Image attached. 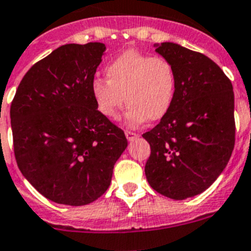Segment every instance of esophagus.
<instances>
[{
  "mask_svg": "<svg viewBox=\"0 0 251 251\" xmlns=\"http://www.w3.org/2000/svg\"><path fill=\"white\" fill-rule=\"evenodd\" d=\"M125 135H126V138H127L128 141H133L135 138L138 137V133L132 132V131H125Z\"/></svg>",
  "mask_w": 251,
  "mask_h": 251,
  "instance_id": "34e87169",
  "label": "esophagus"
}]
</instances>
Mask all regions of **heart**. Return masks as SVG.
<instances>
[{"label":"heart","instance_id":"obj_1","mask_svg":"<svg viewBox=\"0 0 251 251\" xmlns=\"http://www.w3.org/2000/svg\"><path fill=\"white\" fill-rule=\"evenodd\" d=\"M106 79L96 78L91 92L99 113L116 120L124 103L128 105L126 121L137 126L160 120L169 111L176 89V74L164 57H151L136 50H126L105 69Z\"/></svg>","mask_w":251,"mask_h":251}]
</instances>
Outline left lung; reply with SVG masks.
Listing matches in <instances>:
<instances>
[{
    "label": "left lung",
    "instance_id": "1",
    "mask_svg": "<svg viewBox=\"0 0 251 251\" xmlns=\"http://www.w3.org/2000/svg\"><path fill=\"white\" fill-rule=\"evenodd\" d=\"M173 65L176 89L169 111L143 138L151 146L146 177L157 193L184 200L211 186L235 142L232 82L216 62L174 43L155 49Z\"/></svg>",
    "mask_w": 251,
    "mask_h": 251
}]
</instances>
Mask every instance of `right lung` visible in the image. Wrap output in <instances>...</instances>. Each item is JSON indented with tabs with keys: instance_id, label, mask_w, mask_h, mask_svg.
<instances>
[{
	"instance_id": "obj_1",
	"label": "right lung",
	"mask_w": 251,
	"mask_h": 251,
	"mask_svg": "<svg viewBox=\"0 0 251 251\" xmlns=\"http://www.w3.org/2000/svg\"><path fill=\"white\" fill-rule=\"evenodd\" d=\"M104 51L101 43L60 46L30 67L12 100L19 170L56 203L83 206L100 198L127 147L124 131L99 113L91 92Z\"/></svg>"
}]
</instances>
